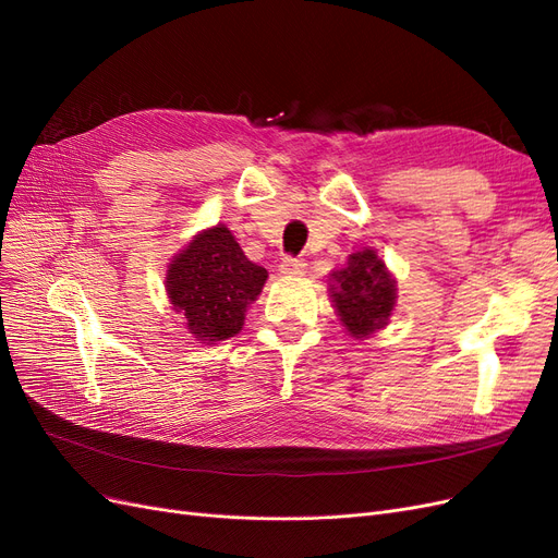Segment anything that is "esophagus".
Returning <instances> with one entry per match:
<instances>
[{
	"instance_id": "1",
	"label": "esophagus",
	"mask_w": 558,
	"mask_h": 558,
	"mask_svg": "<svg viewBox=\"0 0 558 558\" xmlns=\"http://www.w3.org/2000/svg\"><path fill=\"white\" fill-rule=\"evenodd\" d=\"M305 260L302 258H283L281 265H279V272L283 277H300L302 272H305Z\"/></svg>"
}]
</instances>
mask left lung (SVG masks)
I'll list each match as a JSON object with an SVG mask.
<instances>
[{
    "mask_svg": "<svg viewBox=\"0 0 558 558\" xmlns=\"http://www.w3.org/2000/svg\"><path fill=\"white\" fill-rule=\"evenodd\" d=\"M398 281L375 248L353 251L340 269L328 275V291L340 324L353 340L388 326L398 300Z\"/></svg>",
    "mask_w": 558,
    "mask_h": 558,
    "instance_id": "1",
    "label": "left lung"
}]
</instances>
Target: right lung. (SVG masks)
Returning <instances> with one entry per match:
<instances>
[{
	"label": "right lung",
	"instance_id": "add662e5",
	"mask_svg": "<svg viewBox=\"0 0 558 558\" xmlns=\"http://www.w3.org/2000/svg\"><path fill=\"white\" fill-rule=\"evenodd\" d=\"M267 281V269L251 263L234 234L223 226L197 232L165 275L170 305L197 342H223L242 326L246 307L256 302Z\"/></svg>",
	"mask_w": 558,
	"mask_h": 558
}]
</instances>
